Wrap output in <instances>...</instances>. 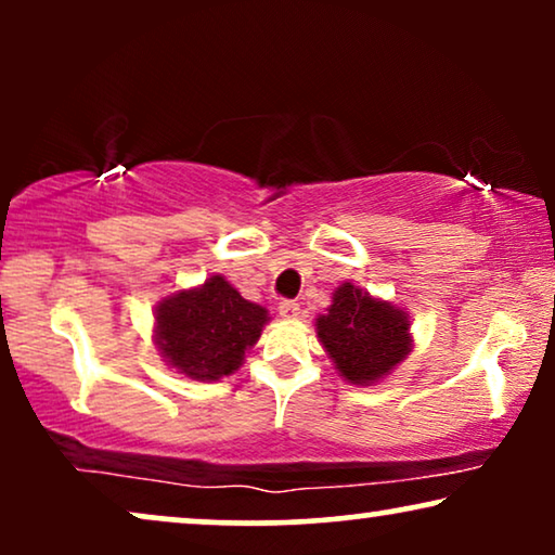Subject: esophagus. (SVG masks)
I'll list each match as a JSON object with an SVG mask.
<instances>
[{
	"mask_svg": "<svg viewBox=\"0 0 555 555\" xmlns=\"http://www.w3.org/2000/svg\"><path fill=\"white\" fill-rule=\"evenodd\" d=\"M278 313L283 315V318H298V313H300V306L295 300H283L278 306Z\"/></svg>",
	"mask_w": 555,
	"mask_h": 555,
	"instance_id": "esophagus-1",
	"label": "esophagus"
}]
</instances>
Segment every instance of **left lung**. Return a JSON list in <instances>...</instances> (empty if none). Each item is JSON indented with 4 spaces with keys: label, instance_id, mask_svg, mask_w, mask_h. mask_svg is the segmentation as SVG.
<instances>
[{
    "label": "left lung",
    "instance_id": "1",
    "mask_svg": "<svg viewBox=\"0 0 555 555\" xmlns=\"http://www.w3.org/2000/svg\"><path fill=\"white\" fill-rule=\"evenodd\" d=\"M315 325L323 348L351 384L378 382L412 351L404 310L371 298L351 283L333 293V306Z\"/></svg>",
    "mask_w": 555,
    "mask_h": 555
}]
</instances>
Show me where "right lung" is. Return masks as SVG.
Returning <instances> with one entry per match:
<instances>
[{
	"instance_id": "obj_1",
	"label": "right lung",
	"mask_w": 555,
	"mask_h": 555,
	"mask_svg": "<svg viewBox=\"0 0 555 555\" xmlns=\"http://www.w3.org/2000/svg\"><path fill=\"white\" fill-rule=\"evenodd\" d=\"M268 323V310L211 275L202 287L179 291L156 308V346L179 374L217 382L242 366Z\"/></svg>"
}]
</instances>
